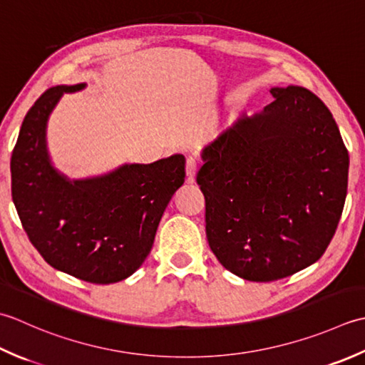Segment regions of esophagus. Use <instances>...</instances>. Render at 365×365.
I'll use <instances>...</instances> for the list:
<instances>
[{
	"label": "esophagus",
	"instance_id": "34e87169",
	"mask_svg": "<svg viewBox=\"0 0 365 365\" xmlns=\"http://www.w3.org/2000/svg\"><path fill=\"white\" fill-rule=\"evenodd\" d=\"M198 167H200V162L195 158H189L187 162H185V175H187L190 181H193V178H195Z\"/></svg>",
	"mask_w": 365,
	"mask_h": 365
}]
</instances>
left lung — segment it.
Listing matches in <instances>:
<instances>
[{"instance_id":"left-lung-1","label":"left lung","mask_w":365,"mask_h":365,"mask_svg":"<svg viewBox=\"0 0 365 365\" xmlns=\"http://www.w3.org/2000/svg\"><path fill=\"white\" fill-rule=\"evenodd\" d=\"M237 120L202 151L197 182L206 237L220 264L272 282L314 264L344 211L348 151L329 108L302 86Z\"/></svg>"}]
</instances>
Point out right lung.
<instances>
[{"instance_id":"add662e5","label":"right lung","mask_w":365,"mask_h":365,"mask_svg":"<svg viewBox=\"0 0 365 365\" xmlns=\"http://www.w3.org/2000/svg\"><path fill=\"white\" fill-rule=\"evenodd\" d=\"M47 89L21 123L11 158L12 200L29 241L58 271L91 284L132 276L151 252L162 214L184 184L185 159L124 163L107 175L69 180L47 150L48 116L64 93Z\"/></svg>"}]
</instances>
